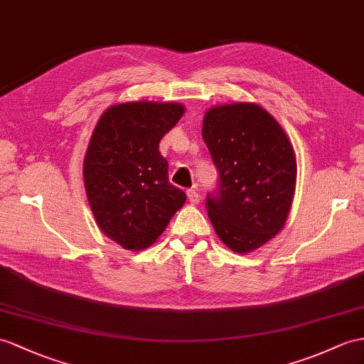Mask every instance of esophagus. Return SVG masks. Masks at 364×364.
<instances>
[{"label": "esophagus", "instance_id": "esophagus-1", "mask_svg": "<svg viewBox=\"0 0 364 364\" xmlns=\"http://www.w3.org/2000/svg\"><path fill=\"white\" fill-rule=\"evenodd\" d=\"M187 196H188V199H190L191 203H199V200H200L199 193H198L196 190H194V188L187 190Z\"/></svg>", "mask_w": 364, "mask_h": 364}]
</instances>
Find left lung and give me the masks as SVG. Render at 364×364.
Returning a JSON list of instances; mask_svg holds the SVG:
<instances>
[{
    "label": "left lung",
    "instance_id": "1",
    "mask_svg": "<svg viewBox=\"0 0 364 364\" xmlns=\"http://www.w3.org/2000/svg\"><path fill=\"white\" fill-rule=\"evenodd\" d=\"M202 137L219 171L205 200L213 227L236 253L258 249L281 232L294 199L296 161L286 132L261 106L235 103L207 111Z\"/></svg>",
    "mask_w": 364,
    "mask_h": 364
}]
</instances>
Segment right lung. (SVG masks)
Masks as SVG:
<instances>
[{
	"label": "right lung",
	"mask_w": 364,
	"mask_h": 364,
	"mask_svg": "<svg viewBox=\"0 0 364 364\" xmlns=\"http://www.w3.org/2000/svg\"><path fill=\"white\" fill-rule=\"evenodd\" d=\"M183 114L179 103L111 106L85 157L87 200L102 232L123 249L141 250L164 233L187 194L168 181L161 139Z\"/></svg>",
	"instance_id": "obj_1"
}]
</instances>
